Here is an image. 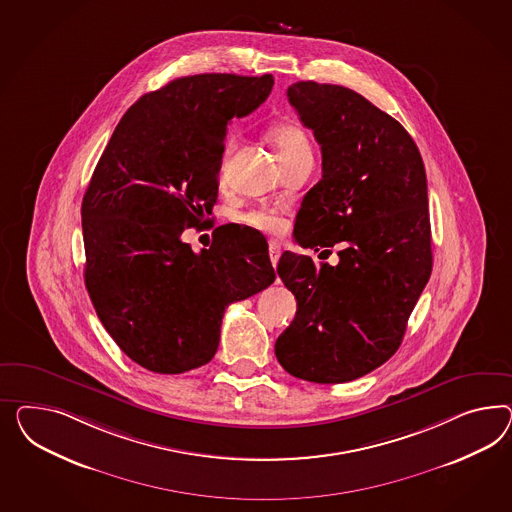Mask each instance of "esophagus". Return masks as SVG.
Wrapping results in <instances>:
<instances>
[{
	"label": "esophagus",
	"mask_w": 512,
	"mask_h": 512,
	"mask_svg": "<svg viewBox=\"0 0 512 512\" xmlns=\"http://www.w3.org/2000/svg\"><path fill=\"white\" fill-rule=\"evenodd\" d=\"M268 251H270V261L276 266L279 257H281V246L272 240V242L268 244Z\"/></svg>",
	"instance_id": "1"
}]
</instances>
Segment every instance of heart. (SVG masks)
Segmentation results:
<instances>
[{"mask_svg":"<svg viewBox=\"0 0 512 512\" xmlns=\"http://www.w3.org/2000/svg\"><path fill=\"white\" fill-rule=\"evenodd\" d=\"M270 139L276 147L277 156L281 160V164H291L294 160L302 158V156H311V143L304 130L294 123H283L277 125L270 130ZM235 139L229 138L225 141V147L221 151L220 158V180H225V171L229 166V160L235 152ZM244 221L249 227L266 231V233H277L283 229V218L276 212H268V210H255L244 216Z\"/></svg>","mask_w":512,"mask_h":512,"instance_id":"heart-1","label":"heart"}]
</instances>
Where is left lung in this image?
<instances>
[{"label": "left lung", "mask_w": 512, "mask_h": 512, "mask_svg": "<svg viewBox=\"0 0 512 512\" xmlns=\"http://www.w3.org/2000/svg\"><path fill=\"white\" fill-rule=\"evenodd\" d=\"M287 97L322 151V179L302 201L294 240L341 251L337 266L281 255L277 274L298 311L276 356L296 378L343 384L397 352L429 281L427 175L404 126L360 93L298 82Z\"/></svg>", "instance_id": "obj_1"}]
</instances>
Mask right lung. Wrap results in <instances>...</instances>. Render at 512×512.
Returning <instances> with one entry per match:
<instances>
[{"instance_id":"add662e5","label":"right lung","mask_w":512,"mask_h":512,"mask_svg":"<svg viewBox=\"0 0 512 512\" xmlns=\"http://www.w3.org/2000/svg\"><path fill=\"white\" fill-rule=\"evenodd\" d=\"M272 74H195L130 106L83 195L85 287L132 361L180 374L214 358L227 305L274 283L268 246L236 229L194 253L180 235L212 212L227 125L270 95Z\"/></svg>"}]
</instances>
